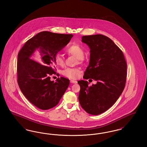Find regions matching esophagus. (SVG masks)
<instances>
[{"label":"esophagus","mask_w":147,"mask_h":147,"mask_svg":"<svg viewBox=\"0 0 147 147\" xmlns=\"http://www.w3.org/2000/svg\"><path fill=\"white\" fill-rule=\"evenodd\" d=\"M70 83H73V84H77V81H76V80H70Z\"/></svg>","instance_id":"1"}]
</instances>
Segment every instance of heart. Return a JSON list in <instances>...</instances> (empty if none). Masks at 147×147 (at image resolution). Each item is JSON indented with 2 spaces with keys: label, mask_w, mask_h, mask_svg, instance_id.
Wrapping results in <instances>:
<instances>
[{
  "label": "heart",
  "mask_w": 147,
  "mask_h": 147,
  "mask_svg": "<svg viewBox=\"0 0 147 147\" xmlns=\"http://www.w3.org/2000/svg\"><path fill=\"white\" fill-rule=\"evenodd\" d=\"M66 52L70 55L76 57L79 62L83 61L84 51L83 49L78 45H72L69 46L66 49ZM55 61L56 64L62 67L64 65V59L63 56L60 53H56L55 55ZM62 74L65 77L69 79H74L79 77L80 70L76 68H67L63 70Z\"/></svg>",
  "instance_id": "heart-1"
}]
</instances>
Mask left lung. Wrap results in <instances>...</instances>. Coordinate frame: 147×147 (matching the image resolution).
Masks as SVG:
<instances>
[{
  "instance_id": "8db88e82",
  "label": "left lung",
  "mask_w": 147,
  "mask_h": 147,
  "mask_svg": "<svg viewBox=\"0 0 147 147\" xmlns=\"http://www.w3.org/2000/svg\"><path fill=\"white\" fill-rule=\"evenodd\" d=\"M82 41L90 49L89 64L83 78L97 83L89 86L87 81H78L79 101L86 112L98 115L110 109L123 91L127 63L122 51L107 36H83Z\"/></svg>"
}]
</instances>
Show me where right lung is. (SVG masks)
Instances as JSON below:
<instances>
[{"label":"right lung","mask_w":147,"mask_h":147,"mask_svg":"<svg viewBox=\"0 0 147 147\" xmlns=\"http://www.w3.org/2000/svg\"><path fill=\"white\" fill-rule=\"evenodd\" d=\"M73 35L42 31L28 40L19 52L18 83L24 95L36 107L49 110L57 105L69 85V80L55 73V55L69 42Z\"/></svg>","instance_id":"right-lung-1"}]
</instances>
